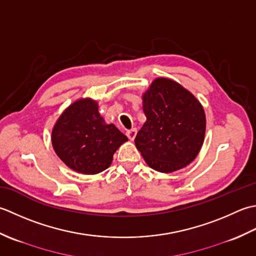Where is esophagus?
Instances as JSON below:
<instances>
[{
    "mask_svg": "<svg viewBox=\"0 0 256 256\" xmlns=\"http://www.w3.org/2000/svg\"><path fill=\"white\" fill-rule=\"evenodd\" d=\"M126 134H127V137L129 138V140H132H132H134V138H136V134H137V129H136V128L130 129L126 132Z\"/></svg>",
    "mask_w": 256,
    "mask_h": 256,
    "instance_id": "esophagus-1",
    "label": "esophagus"
}]
</instances>
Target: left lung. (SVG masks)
Listing matches in <instances>:
<instances>
[{
	"label": "left lung",
	"mask_w": 256,
	"mask_h": 256,
	"mask_svg": "<svg viewBox=\"0 0 256 256\" xmlns=\"http://www.w3.org/2000/svg\"><path fill=\"white\" fill-rule=\"evenodd\" d=\"M146 122L134 144L147 164L170 174L196 159L204 142L206 114L201 102L179 82L159 77L142 95Z\"/></svg>",
	"instance_id": "1"
}]
</instances>
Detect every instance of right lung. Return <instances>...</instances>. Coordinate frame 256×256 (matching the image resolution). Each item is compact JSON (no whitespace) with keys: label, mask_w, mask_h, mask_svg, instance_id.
<instances>
[{"label":"right lung","mask_w":256,"mask_h":256,"mask_svg":"<svg viewBox=\"0 0 256 256\" xmlns=\"http://www.w3.org/2000/svg\"><path fill=\"white\" fill-rule=\"evenodd\" d=\"M98 102L80 98L67 107L52 130L58 158L78 174H97L112 162L114 154L128 138L114 124H106Z\"/></svg>","instance_id":"right-lung-1"}]
</instances>
